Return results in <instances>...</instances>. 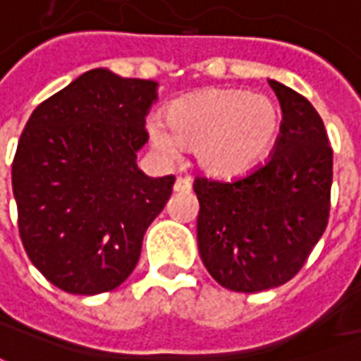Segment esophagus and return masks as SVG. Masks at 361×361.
Wrapping results in <instances>:
<instances>
[{"instance_id": "esophagus-1", "label": "esophagus", "mask_w": 361, "mask_h": 361, "mask_svg": "<svg viewBox=\"0 0 361 361\" xmlns=\"http://www.w3.org/2000/svg\"><path fill=\"white\" fill-rule=\"evenodd\" d=\"M173 191H178V193L191 191V181H189L188 178H178V180H176V185H173Z\"/></svg>"}]
</instances>
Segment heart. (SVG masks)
Segmentation results:
<instances>
[{"label": "heart", "instance_id": "1", "mask_svg": "<svg viewBox=\"0 0 361 361\" xmlns=\"http://www.w3.org/2000/svg\"><path fill=\"white\" fill-rule=\"evenodd\" d=\"M279 104L243 89H209L173 102L166 119L152 118L149 135L164 157L193 149L197 164L219 178L250 172L276 142Z\"/></svg>", "mask_w": 361, "mask_h": 361}]
</instances>
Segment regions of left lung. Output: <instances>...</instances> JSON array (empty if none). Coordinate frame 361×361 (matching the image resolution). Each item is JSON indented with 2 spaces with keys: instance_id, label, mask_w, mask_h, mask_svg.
<instances>
[{
  "instance_id": "left-lung-1",
  "label": "left lung",
  "mask_w": 361,
  "mask_h": 361,
  "mask_svg": "<svg viewBox=\"0 0 361 361\" xmlns=\"http://www.w3.org/2000/svg\"><path fill=\"white\" fill-rule=\"evenodd\" d=\"M269 82L284 114L274 154L232 181H193L204 267L220 286L247 294L294 279L331 211L333 149L323 119L305 96Z\"/></svg>"
}]
</instances>
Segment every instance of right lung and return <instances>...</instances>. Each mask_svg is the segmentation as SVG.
Here are the masks:
<instances>
[{"instance_id":"1","label":"right lung","mask_w":361,"mask_h":361,"mask_svg":"<svg viewBox=\"0 0 361 361\" xmlns=\"http://www.w3.org/2000/svg\"><path fill=\"white\" fill-rule=\"evenodd\" d=\"M157 82L92 69L44 100L13 158V195L28 259L63 292L94 295L133 272L142 235L176 178H149L137 150Z\"/></svg>"}]
</instances>
